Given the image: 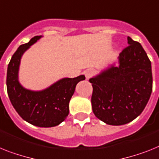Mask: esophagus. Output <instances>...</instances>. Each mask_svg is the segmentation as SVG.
<instances>
[{
	"instance_id": "34e87169",
	"label": "esophagus",
	"mask_w": 159,
	"mask_h": 159,
	"mask_svg": "<svg viewBox=\"0 0 159 159\" xmlns=\"http://www.w3.org/2000/svg\"><path fill=\"white\" fill-rule=\"evenodd\" d=\"M94 74V72L93 71V70H91V69H88V70H86V72H85V76H86V79H90V77H93Z\"/></svg>"
}]
</instances>
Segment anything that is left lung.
<instances>
[{
    "mask_svg": "<svg viewBox=\"0 0 159 159\" xmlns=\"http://www.w3.org/2000/svg\"><path fill=\"white\" fill-rule=\"evenodd\" d=\"M120 53L119 65L90 78L93 112L110 125L131 122L142 111L153 88L151 62L141 43L128 37Z\"/></svg>",
    "mask_w": 159,
    "mask_h": 159,
    "instance_id": "left-lung-1",
    "label": "left lung"
}]
</instances>
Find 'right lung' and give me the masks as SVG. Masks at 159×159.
<instances>
[{"instance_id": "1", "label": "right lung", "mask_w": 159, "mask_h": 159, "mask_svg": "<svg viewBox=\"0 0 159 159\" xmlns=\"http://www.w3.org/2000/svg\"><path fill=\"white\" fill-rule=\"evenodd\" d=\"M40 38V35L34 36L14 52L8 65L6 86L12 105L24 120L38 127L49 128L60 125L66 119L76 85L86 77L81 75L74 78H63L41 91H32L22 87L18 78L21 57Z\"/></svg>"}]
</instances>
